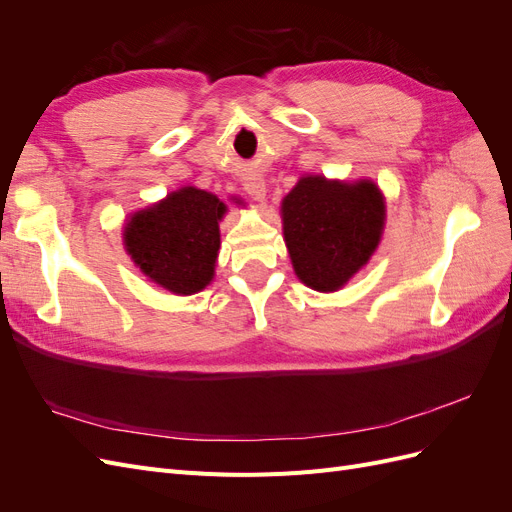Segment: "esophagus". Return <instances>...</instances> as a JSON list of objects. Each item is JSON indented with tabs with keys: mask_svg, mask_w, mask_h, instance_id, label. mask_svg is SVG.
I'll return each mask as SVG.
<instances>
[{
	"mask_svg": "<svg viewBox=\"0 0 512 512\" xmlns=\"http://www.w3.org/2000/svg\"><path fill=\"white\" fill-rule=\"evenodd\" d=\"M243 188L254 200H265L267 183H265V179H262L260 175H250V177H247L245 183H243Z\"/></svg>",
	"mask_w": 512,
	"mask_h": 512,
	"instance_id": "obj_1",
	"label": "esophagus"
}]
</instances>
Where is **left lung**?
Returning <instances> with one entry per match:
<instances>
[{"instance_id":"obj_1","label":"left lung","mask_w":512,"mask_h":512,"mask_svg":"<svg viewBox=\"0 0 512 512\" xmlns=\"http://www.w3.org/2000/svg\"><path fill=\"white\" fill-rule=\"evenodd\" d=\"M284 239L299 280L320 292L342 288L378 247L384 200L374 183L305 177L282 203Z\"/></svg>"}]
</instances>
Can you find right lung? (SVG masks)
Instances as JSON below:
<instances>
[{"label":"right lung","mask_w":512,"mask_h":512,"mask_svg":"<svg viewBox=\"0 0 512 512\" xmlns=\"http://www.w3.org/2000/svg\"><path fill=\"white\" fill-rule=\"evenodd\" d=\"M224 203L209 192L183 188L136 213L126 226V247L153 282L177 294L203 290L220 250L218 220Z\"/></svg>","instance_id":"right-lung-1"}]
</instances>
